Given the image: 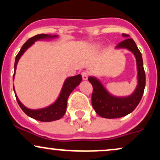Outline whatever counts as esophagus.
<instances>
[{
  "label": "esophagus",
  "instance_id": "1",
  "mask_svg": "<svg viewBox=\"0 0 160 160\" xmlns=\"http://www.w3.org/2000/svg\"><path fill=\"white\" fill-rule=\"evenodd\" d=\"M82 78L84 80H86L88 79V77H89V73L87 72V71H83V72H82Z\"/></svg>",
  "mask_w": 160,
  "mask_h": 160
}]
</instances>
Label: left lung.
<instances>
[{
    "instance_id": "obj_1",
    "label": "left lung",
    "mask_w": 160,
    "mask_h": 160,
    "mask_svg": "<svg viewBox=\"0 0 160 160\" xmlns=\"http://www.w3.org/2000/svg\"><path fill=\"white\" fill-rule=\"evenodd\" d=\"M122 36L126 39L117 44L116 48L127 49L135 56L138 69V85L134 92L129 96L117 97L110 94L98 79L94 77H89L88 80L93 87L92 104L95 112L104 118H120L132 113L139 104L144 94L146 78L142 56L133 39L129 38L128 34H122Z\"/></svg>"
}]
</instances>
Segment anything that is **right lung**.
<instances>
[{
    "mask_svg": "<svg viewBox=\"0 0 160 160\" xmlns=\"http://www.w3.org/2000/svg\"><path fill=\"white\" fill-rule=\"evenodd\" d=\"M57 38L56 35H48V34H38V35L33 37V38L28 39L27 40L24 45L22 47L21 49L17 54L15 60V65H14V69H16V66H17V63L19 62L20 57L22 56V54L25 51L27 50L28 48L31 47L32 44H34V42L37 40H39L41 39H47V38ZM14 76H15V73L13 74V79ZM82 81V76L80 74L76 75L74 77H70L68 78L65 80L64 85L62 86V89L60 92L59 96L58 97L57 100L54 103L51 104V105L46 107L44 108H41V109L38 110H32L29 109L24 106L20 102V101L18 98L17 95H16V101H17L18 104H19V107L22 108V110L25 112L28 117H32L33 119H35L37 120L41 121V122H51V121H54L61 119L64 115H65L66 112V108H67V102L68 98L70 94L72 92L75 88L78 86L80 82ZM13 90H14V86H13Z\"/></svg>",
    "mask_w": 160,
    "mask_h": 160,
    "instance_id": "right-lung-1",
    "label": "right lung"
}]
</instances>
